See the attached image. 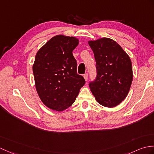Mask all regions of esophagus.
<instances>
[{"instance_id":"obj_1","label":"esophagus","mask_w":154,"mask_h":154,"mask_svg":"<svg viewBox=\"0 0 154 154\" xmlns=\"http://www.w3.org/2000/svg\"><path fill=\"white\" fill-rule=\"evenodd\" d=\"M83 77H84V78H85V81H87V79H88V73H85V74H84Z\"/></svg>"}]
</instances>
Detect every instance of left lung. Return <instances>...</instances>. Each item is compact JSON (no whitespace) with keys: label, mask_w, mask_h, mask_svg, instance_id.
I'll list each match as a JSON object with an SVG mask.
<instances>
[{"label":"left lung","mask_w":154,"mask_h":154,"mask_svg":"<svg viewBox=\"0 0 154 154\" xmlns=\"http://www.w3.org/2000/svg\"><path fill=\"white\" fill-rule=\"evenodd\" d=\"M96 60V79L89 87L100 104L112 108L126 98L133 81L131 60L119 44L109 38L88 41Z\"/></svg>","instance_id":"left-lung-1"}]
</instances>
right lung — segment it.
Here are the masks:
<instances>
[{"mask_svg": "<svg viewBox=\"0 0 154 154\" xmlns=\"http://www.w3.org/2000/svg\"><path fill=\"white\" fill-rule=\"evenodd\" d=\"M79 40L57 35L41 47L33 66L35 87L44 104L53 110L63 111L73 103L84 77L77 73L73 51Z\"/></svg>", "mask_w": 154, "mask_h": 154, "instance_id": "add662e5", "label": "right lung"}]
</instances>
